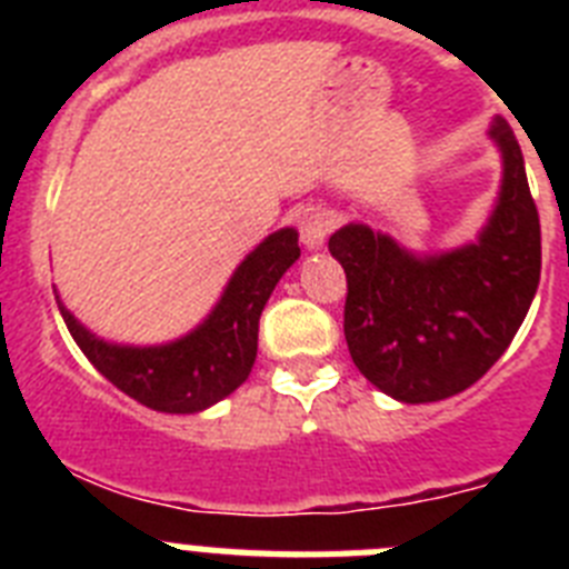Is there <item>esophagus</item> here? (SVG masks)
<instances>
[{
    "instance_id": "obj_1",
    "label": "esophagus",
    "mask_w": 569,
    "mask_h": 569,
    "mask_svg": "<svg viewBox=\"0 0 569 569\" xmlns=\"http://www.w3.org/2000/svg\"><path fill=\"white\" fill-rule=\"evenodd\" d=\"M299 230H301V241H305L310 250H319L330 233V216L313 208L305 210V213L299 216Z\"/></svg>"
}]
</instances>
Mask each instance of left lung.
<instances>
[{"label": "left lung", "instance_id": "left-lung-1", "mask_svg": "<svg viewBox=\"0 0 569 569\" xmlns=\"http://www.w3.org/2000/svg\"><path fill=\"white\" fill-rule=\"evenodd\" d=\"M505 159L499 202L476 244L416 256L367 224L328 248L347 273L345 339L370 385L407 405L461 393L501 359L541 276V224L525 156L505 119L490 124Z\"/></svg>", "mask_w": 569, "mask_h": 569}]
</instances>
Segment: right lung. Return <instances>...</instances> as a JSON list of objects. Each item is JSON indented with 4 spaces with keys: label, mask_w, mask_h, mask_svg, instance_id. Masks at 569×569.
<instances>
[{
    "label": "right lung",
    "mask_w": 569,
    "mask_h": 569,
    "mask_svg": "<svg viewBox=\"0 0 569 569\" xmlns=\"http://www.w3.org/2000/svg\"><path fill=\"white\" fill-rule=\"evenodd\" d=\"M301 256L293 228L276 230L230 276L213 313L182 339L124 347L97 339L59 301L70 336L90 365L139 405L159 413H199L250 376L259 347V316L276 281Z\"/></svg>",
    "instance_id": "add662e5"
}]
</instances>
